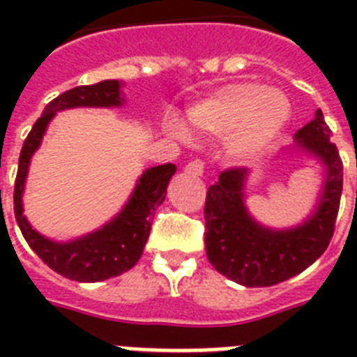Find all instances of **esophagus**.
<instances>
[{
	"instance_id": "1",
	"label": "esophagus",
	"mask_w": 357,
	"mask_h": 357,
	"mask_svg": "<svg viewBox=\"0 0 357 357\" xmlns=\"http://www.w3.org/2000/svg\"><path fill=\"white\" fill-rule=\"evenodd\" d=\"M185 174H189L192 178H200L204 176V162L200 159H195V161H190L187 167H185Z\"/></svg>"
}]
</instances>
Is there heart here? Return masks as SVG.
<instances>
[{
	"label": "heart",
	"mask_w": 357,
	"mask_h": 357,
	"mask_svg": "<svg viewBox=\"0 0 357 357\" xmlns=\"http://www.w3.org/2000/svg\"><path fill=\"white\" fill-rule=\"evenodd\" d=\"M289 122V103L278 91L255 83H231L220 86L187 109V123L198 133L222 137L228 135L226 151L238 162L263 155L282 135ZM165 129L179 140L187 131L172 116Z\"/></svg>",
	"instance_id": "heart-1"
}]
</instances>
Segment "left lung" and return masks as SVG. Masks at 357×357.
I'll return each instance as SVG.
<instances>
[{"mask_svg":"<svg viewBox=\"0 0 357 357\" xmlns=\"http://www.w3.org/2000/svg\"><path fill=\"white\" fill-rule=\"evenodd\" d=\"M321 109L294 135V150L317 159L324 170L313 211L291 228H268L246 207V168H231L207 189L206 252L222 276L244 287H271L304 272L332 241L343 192V162L330 142Z\"/></svg>","mask_w":357,"mask_h":357,"instance_id":"left-lung-1","label":"left lung"}]
</instances>
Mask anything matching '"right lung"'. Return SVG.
I'll return each instance as SVG.
<instances>
[{
	"instance_id": "right-lung-1",
	"label": "right lung",
	"mask_w": 357,
	"mask_h": 357,
	"mask_svg": "<svg viewBox=\"0 0 357 357\" xmlns=\"http://www.w3.org/2000/svg\"><path fill=\"white\" fill-rule=\"evenodd\" d=\"M123 83L119 79L100 81L96 85L75 86L63 92L44 109L24 142L18 161V174L14 183V215L22 235L31 250L52 271L74 282H103L120 276L137 265L150 237L155 209L165 202L167 187L176 174V165H159L140 174L129 200L102 228L70 241H53L38 234L24 215L25 179L29 174L31 159L40 148L47 126L55 114L75 107H122L126 103Z\"/></svg>"
}]
</instances>
